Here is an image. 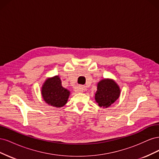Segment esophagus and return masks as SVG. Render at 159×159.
I'll use <instances>...</instances> for the list:
<instances>
[{
    "mask_svg": "<svg viewBox=\"0 0 159 159\" xmlns=\"http://www.w3.org/2000/svg\"><path fill=\"white\" fill-rule=\"evenodd\" d=\"M85 90H86V88L84 85H79L76 88V91H78V92H84V91H85Z\"/></svg>",
    "mask_w": 159,
    "mask_h": 159,
    "instance_id": "esophagus-1",
    "label": "esophagus"
}]
</instances>
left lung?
<instances>
[{
	"label": "left lung",
	"instance_id": "left-lung-1",
	"mask_svg": "<svg viewBox=\"0 0 159 159\" xmlns=\"http://www.w3.org/2000/svg\"><path fill=\"white\" fill-rule=\"evenodd\" d=\"M121 94V89L113 79L105 78L98 83L95 100L100 107L107 108L115 102Z\"/></svg>",
	"mask_w": 159,
	"mask_h": 159
}]
</instances>
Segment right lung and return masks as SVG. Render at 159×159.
Masks as SVG:
<instances>
[{
	"label": "right lung",
	"instance_id": "add662e5",
	"mask_svg": "<svg viewBox=\"0 0 159 159\" xmlns=\"http://www.w3.org/2000/svg\"><path fill=\"white\" fill-rule=\"evenodd\" d=\"M42 97L44 102L52 107L60 108L64 106L70 95V91L61 85L59 75L48 78L41 88Z\"/></svg>",
	"mask_w": 159,
	"mask_h": 159
}]
</instances>
